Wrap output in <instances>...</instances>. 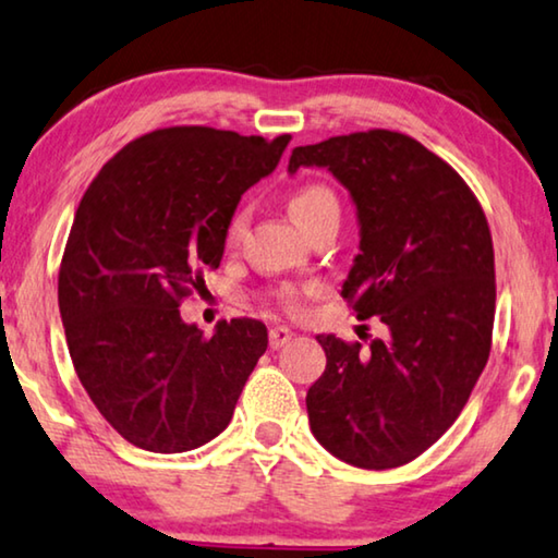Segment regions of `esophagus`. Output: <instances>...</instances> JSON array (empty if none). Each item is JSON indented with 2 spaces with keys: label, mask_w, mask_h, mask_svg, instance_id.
I'll list each match as a JSON object with an SVG mask.
<instances>
[{
  "label": "esophagus",
  "mask_w": 558,
  "mask_h": 558,
  "mask_svg": "<svg viewBox=\"0 0 558 558\" xmlns=\"http://www.w3.org/2000/svg\"><path fill=\"white\" fill-rule=\"evenodd\" d=\"M290 338H293V332H290L288 328H282V326L270 328V348H272V351H278V348L286 345Z\"/></svg>",
  "instance_id": "esophagus-1"
}]
</instances>
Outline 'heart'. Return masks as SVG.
<instances>
[{"label": "heart", "instance_id": "obj_1", "mask_svg": "<svg viewBox=\"0 0 558 558\" xmlns=\"http://www.w3.org/2000/svg\"><path fill=\"white\" fill-rule=\"evenodd\" d=\"M330 210H340L338 207V197L332 195V190H328L326 185H305L298 190L290 199V213H293V218L298 220V226L307 228L313 220H318L320 215H326ZM245 213H235L228 222V230H226V243L228 245H235L240 238H243V230H245ZM311 293V288H301V286H278L272 290L270 298L276 301L280 307H286V311H298V305H301L303 295Z\"/></svg>", "mask_w": 558, "mask_h": 558}]
</instances>
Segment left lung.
Masks as SVG:
<instances>
[{
	"instance_id": "left-lung-1",
	"label": "left lung",
	"mask_w": 558,
	"mask_h": 558,
	"mask_svg": "<svg viewBox=\"0 0 558 558\" xmlns=\"http://www.w3.org/2000/svg\"><path fill=\"white\" fill-rule=\"evenodd\" d=\"M326 168L359 215L340 295L388 336H315L326 371L307 388L313 436L336 459L384 471L453 426L492 351L496 276L486 215L451 165L390 130L295 147L288 172Z\"/></svg>"
}]
</instances>
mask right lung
<instances>
[{"mask_svg":"<svg viewBox=\"0 0 558 558\" xmlns=\"http://www.w3.org/2000/svg\"><path fill=\"white\" fill-rule=\"evenodd\" d=\"M290 135L165 128L122 147L74 215L60 315L74 371L132 446L182 453L226 426L268 348L260 320H220L210 338L180 318L226 251L240 195L278 168Z\"/></svg>","mask_w":558,"mask_h":558,"instance_id":"add662e5","label":"right lung"}]
</instances>
